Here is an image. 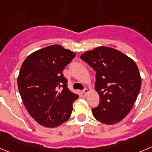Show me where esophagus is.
<instances>
[{"label":"esophagus","instance_id":"esophagus-1","mask_svg":"<svg viewBox=\"0 0 152 152\" xmlns=\"http://www.w3.org/2000/svg\"><path fill=\"white\" fill-rule=\"evenodd\" d=\"M88 92H89V90H88L87 89H84L83 90V95H84V96H86V94H87Z\"/></svg>","mask_w":152,"mask_h":152}]
</instances>
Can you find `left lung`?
Here are the masks:
<instances>
[{
	"label": "left lung",
	"instance_id": "obj_1",
	"mask_svg": "<svg viewBox=\"0 0 152 152\" xmlns=\"http://www.w3.org/2000/svg\"><path fill=\"white\" fill-rule=\"evenodd\" d=\"M80 59L96 72L95 89L100 102L92 109L94 117L107 125L122 121L132 109L141 88V77L136 63L109 47L85 52Z\"/></svg>",
	"mask_w": 152,
	"mask_h": 152
}]
</instances>
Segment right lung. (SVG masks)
<instances>
[{"mask_svg": "<svg viewBox=\"0 0 152 152\" xmlns=\"http://www.w3.org/2000/svg\"><path fill=\"white\" fill-rule=\"evenodd\" d=\"M75 56L53 45L32 53L21 65L18 90L30 115L42 126L54 128L70 118L79 96L69 89L63 71Z\"/></svg>", "mask_w": 152, "mask_h": 152, "instance_id": "right-lung-1", "label": "right lung"}]
</instances>
